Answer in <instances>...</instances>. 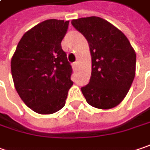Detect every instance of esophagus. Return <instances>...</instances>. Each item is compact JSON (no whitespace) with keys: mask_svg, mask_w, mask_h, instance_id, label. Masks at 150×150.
<instances>
[{"mask_svg":"<svg viewBox=\"0 0 150 150\" xmlns=\"http://www.w3.org/2000/svg\"><path fill=\"white\" fill-rule=\"evenodd\" d=\"M78 64H79L78 61H76L75 62H73V64H72V65H73V67H76L78 66Z\"/></svg>","mask_w":150,"mask_h":150,"instance_id":"1","label":"esophagus"}]
</instances>
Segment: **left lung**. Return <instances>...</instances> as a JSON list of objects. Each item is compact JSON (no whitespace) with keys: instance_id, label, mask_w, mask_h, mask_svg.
I'll return each mask as SVG.
<instances>
[{"instance_id":"left-lung-1","label":"left lung","mask_w":150,"mask_h":150,"mask_svg":"<svg viewBox=\"0 0 150 150\" xmlns=\"http://www.w3.org/2000/svg\"><path fill=\"white\" fill-rule=\"evenodd\" d=\"M71 24L86 38L92 57L89 83L81 90L88 104L110 109L127 95L135 77L136 53L125 34L99 17L74 19Z\"/></svg>"}]
</instances>
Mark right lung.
I'll list each match as a JSON object with an SVG mask.
<instances>
[{
    "mask_svg": "<svg viewBox=\"0 0 150 150\" xmlns=\"http://www.w3.org/2000/svg\"><path fill=\"white\" fill-rule=\"evenodd\" d=\"M69 21L49 19L28 30L20 40L11 61L15 88L28 107L52 114L66 104L72 85V69L62 40Z\"/></svg>",
    "mask_w": 150,
    "mask_h": 150,
    "instance_id": "add662e5",
    "label": "right lung"
}]
</instances>
